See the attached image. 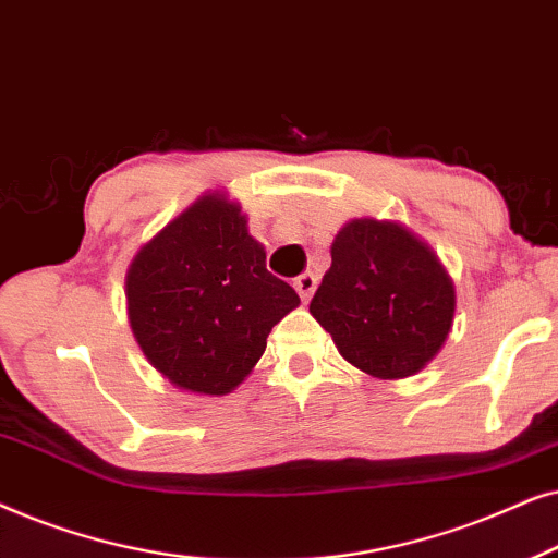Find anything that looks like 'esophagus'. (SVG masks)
<instances>
[{"label":"esophagus","mask_w":558,"mask_h":558,"mask_svg":"<svg viewBox=\"0 0 558 558\" xmlns=\"http://www.w3.org/2000/svg\"><path fill=\"white\" fill-rule=\"evenodd\" d=\"M294 289H296V294H300L302 300L307 302L310 296H312V292H315V289H317V277H315V274H310V271L302 274V277L294 279Z\"/></svg>","instance_id":"1"}]
</instances>
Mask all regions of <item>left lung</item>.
Wrapping results in <instances>:
<instances>
[{
	"instance_id": "left-lung-1",
	"label": "left lung",
	"mask_w": 558,
	"mask_h": 558,
	"mask_svg": "<svg viewBox=\"0 0 558 558\" xmlns=\"http://www.w3.org/2000/svg\"><path fill=\"white\" fill-rule=\"evenodd\" d=\"M340 355L376 378H407L445 345L454 287L407 228L361 218L335 235L332 266L310 302Z\"/></svg>"
}]
</instances>
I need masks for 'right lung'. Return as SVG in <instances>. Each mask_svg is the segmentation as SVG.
Wrapping results in <instances>:
<instances>
[{
	"instance_id": "obj_1",
	"label": "right lung",
	"mask_w": 558,
	"mask_h": 558,
	"mask_svg": "<svg viewBox=\"0 0 558 558\" xmlns=\"http://www.w3.org/2000/svg\"><path fill=\"white\" fill-rule=\"evenodd\" d=\"M129 323L155 368L185 391L231 393L300 296L266 269L239 205L205 195L129 266Z\"/></svg>"
}]
</instances>
